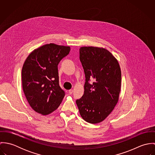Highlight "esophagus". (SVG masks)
I'll use <instances>...</instances> for the list:
<instances>
[{
	"label": "esophagus",
	"mask_w": 155,
	"mask_h": 155,
	"mask_svg": "<svg viewBox=\"0 0 155 155\" xmlns=\"http://www.w3.org/2000/svg\"><path fill=\"white\" fill-rule=\"evenodd\" d=\"M73 89H70V90H69V91H68V94H69L70 95L72 94H73Z\"/></svg>",
	"instance_id": "esophagus-1"
}]
</instances>
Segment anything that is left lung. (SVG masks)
I'll use <instances>...</instances> for the list:
<instances>
[{"label":"left lung","mask_w":155,"mask_h":155,"mask_svg":"<svg viewBox=\"0 0 155 155\" xmlns=\"http://www.w3.org/2000/svg\"><path fill=\"white\" fill-rule=\"evenodd\" d=\"M79 58L85 74L83 96L76 100L82 117L90 124L104 120L118 102L121 71L117 60L105 48L84 46ZM94 81L90 84V79Z\"/></svg>","instance_id":"1"}]
</instances>
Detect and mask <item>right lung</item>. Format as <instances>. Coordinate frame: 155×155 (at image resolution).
I'll use <instances>...</instances> for the list:
<instances>
[{
  "label": "right lung",
  "mask_w": 155,
  "mask_h": 155,
  "mask_svg": "<svg viewBox=\"0 0 155 155\" xmlns=\"http://www.w3.org/2000/svg\"><path fill=\"white\" fill-rule=\"evenodd\" d=\"M70 51V46L46 44L35 49L25 60L21 71L22 89L37 113L49 114L62 102L65 92L59 85L58 64Z\"/></svg>",
  "instance_id": "1"
}]
</instances>
